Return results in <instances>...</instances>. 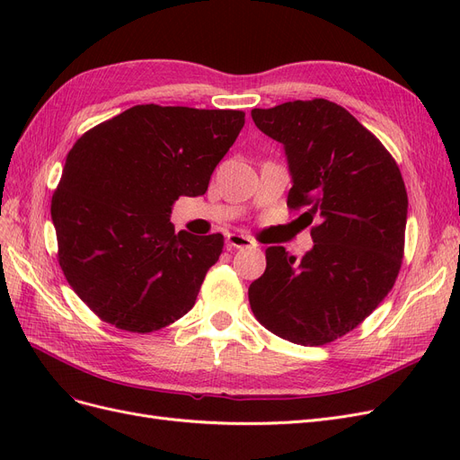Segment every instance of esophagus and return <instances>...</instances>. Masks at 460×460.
Instances as JSON below:
<instances>
[{
    "mask_svg": "<svg viewBox=\"0 0 460 460\" xmlns=\"http://www.w3.org/2000/svg\"><path fill=\"white\" fill-rule=\"evenodd\" d=\"M228 249H242V247H253L255 242L243 234H228L226 235Z\"/></svg>",
    "mask_w": 460,
    "mask_h": 460,
    "instance_id": "obj_1",
    "label": "esophagus"
}]
</instances>
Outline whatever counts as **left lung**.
Returning a JSON list of instances; mask_svg holds the SVG:
<instances>
[{
  "instance_id": "obj_1",
  "label": "left lung",
  "mask_w": 460,
  "mask_h": 460,
  "mask_svg": "<svg viewBox=\"0 0 460 460\" xmlns=\"http://www.w3.org/2000/svg\"><path fill=\"white\" fill-rule=\"evenodd\" d=\"M257 128L286 149L288 207L305 208L313 249L296 262L267 249V270L249 286L259 323L299 345L345 336L392 291L405 253L407 190L395 159L341 105L316 97L253 109ZM299 217V218H301Z\"/></svg>"
}]
</instances>
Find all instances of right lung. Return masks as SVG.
<instances>
[{
  "label": "right lung",
  "mask_w": 460,
  "mask_h": 460,
  "mask_svg": "<svg viewBox=\"0 0 460 460\" xmlns=\"http://www.w3.org/2000/svg\"><path fill=\"white\" fill-rule=\"evenodd\" d=\"M243 111L136 105L82 134L51 198L59 267L115 328L147 333L196 305L222 234L174 232L172 203L203 196Z\"/></svg>",
  "instance_id": "right-lung-1"
}]
</instances>
